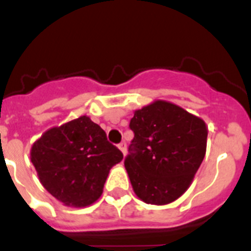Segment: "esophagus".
Wrapping results in <instances>:
<instances>
[{"instance_id": "obj_1", "label": "esophagus", "mask_w": 251, "mask_h": 251, "mask_svg": "<svg viewBox=\"0 0 251 251\" xmlns=\"http://www.w3.org/2000/svg\"><path fill=\"white\" fill-rule=\"evenodd\" d=\"M118 148L121 150V152L123 153V154H126V152H127V145H126V142H122V143H119Z\"/></svg>"}]
</instances>
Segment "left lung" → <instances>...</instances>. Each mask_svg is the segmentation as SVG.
Masks as SVG:
<instances>
[{
	"instance_id": "obj_1",
	"label": "left lung",
	"mask_w": 251,
	"mask_h": 251,
	"mask_svg": "<svg viewBox=\"0 0 251 251\" xmlns=\"http://www.w3.org/2000/svg\"><path fill=\"white\" fill-rule=\"evenodd\" d=\"M129 127L134 138L124 166L134 194L151 205L176 201L205 157V121L171 101L154 100L134 110Z\"/></svg>"
}]
</instances>
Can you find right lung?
<instances>
[{
	"label": "right lung",
	"mask_w": 251,
	"mask_h": 251,
	"mask_svg": "<svg viewBox=\"0 0 251 251\" xmlns=\"http://www.w3.org/2000/svg\"><path fill=\"white\" fill-rule=\"evenodd\" d=\"M30 158L49 194L65 206L86 207L101 196L110 168L123 154L98 124L81 115L43 133Z\"/></svg>",
	"instance_id": "right-lung-1"
}]
</instances>
